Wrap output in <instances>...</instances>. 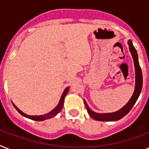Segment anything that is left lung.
<instances>
[{"label": "left lung", "mask_w": 149, "mask_h": 149, "mask_svg": "<svg viewBox=\"0 0 149 149\" xmlns=\"http://www.w3.org/2000/svg\"><path fill=\"white\" fill-rule=\"evenodd\" d=\"M128 45H129L130 52H131L133 59H134V67H135V89H134V93H133V95H132L129 101L127 102V104L124 107H122L119 111H116V112L110 113H97L93 112L89 108L86 101L84 100V104L86 105L87 112L91 118H93L94 120H100V121H114V120H119L120 118H122L123 117H125L131 111V109L133 107L135 102L137 101V100L139 98V95H140L141 88H142V72H141V67L139 65L136 49H134V45H132L131 40L128 41Z\"/></svg>", "instance_id": "1"}]
</instances>
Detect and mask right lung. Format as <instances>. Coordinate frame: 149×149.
Instances as JSON below:
<instances>
[{"label":"right lung","mask_w":149,"mask_h":149,"mask_svg":"<svg viewBox=\"0 0 149 149\" xmlns=\"http://www.w3.org/2000/svg\"><path fill=\"white\" fill-rule=\"evenodd\" d=\"M68 91H69V87H67V88L65 89V91H64L63 95H62V97H61L60 101H59V103H58V104L57 105V107H56V108L54 109L53 111H52L51 112L46 113V114H44V115H39V116L27 115L26 113H24L22 111H20L19 109L17 108L15 104H13V105H14V107H15V109H16V110H17V111H18V112H19L22 116H24V117H25V118H29V119H31V120H37V121H41V120H46V119H49V118L55 117V116H56V114H57V113H58L61 110H62L63 106V103H64V98H65V97L66 96V94H67Z\"/></svg>","instance_id":"add662e5"}]
</instances>
